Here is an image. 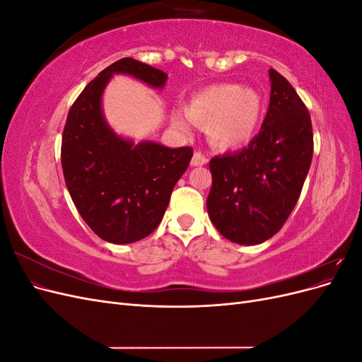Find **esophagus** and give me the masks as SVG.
Wrapping results in <instances>:
<instances>
[{
  "mask_svg": "<svg viewBox=\"0 0 362 362\" xmlns=\"http://www.w3.org/2000/svg\"><path fill=\"white\" fill-rule=\"evenodd\" d=\"M205 163H206V157L202 154V152H194L192 158V166H204Z\"/></svg>",
  "mask_w": 362,
  "mask_h": 362,
  "instance_id": "1",
  "label": "esophagus"
}]
</instances>
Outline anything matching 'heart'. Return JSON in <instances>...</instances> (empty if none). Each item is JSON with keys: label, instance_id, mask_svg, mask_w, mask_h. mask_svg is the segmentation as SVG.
<instances>
[{"label": "heart", "instance_id": "b5f03b06", "mask_svg": "<svg viewBox=\"0 0 362 362\" xmlns=\"http://www.w3.org/2000/svg\"><path fill=\"white\" fill-rule=\"evenodd\" d=\"M262 110V96L238 84L206 87L185 105V115L196 125L205 127L208 141L218 149H237L249 144L261 124ZM172 124L182 131L189 127L181 115H173Z\"/></svg>", "mask_w": 362, "mask_h": 362}]
</instances>
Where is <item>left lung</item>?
I'll return each instance as SVG.
<instances>
[{
    "instance_id": "8db88e82",
    "label": "left lung",
    "mask_w": 362,
    "mask_h": 362,
    "mask_svg": "<svg viewBox=\"0 0 362 362\" xmlns=\"http://www.w3.org/2000/svg\"><path fill=\"white\" fill-rule=\"evenodd\" d=\"M270 103L259 133L210 161V221L229 242L254 246L275 235L298 204L313 160V127L293 86L269 71Z\"/></svg>"
}]
</instances>
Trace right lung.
Here are the masks:
<instances>
[{"label": "right lung", "instance_id": "add662e5", "mask_svg": "<svg viewBox=\"0 0 362 362\" xmlns=\"http://www.w3.org/2000/svg\"><path fill=\"white\" fill-rule=\"evenodd\" d=\"M116 74L163 89L168 75L131 57L98 74L72 104L62 139V168L83 221L103 240L128 245L160 225L175 184L193 157L190 146L125 139L103 113V93Z\"/></svg>", "mask_w": 362, "mask_h": 362}]
</instances>
